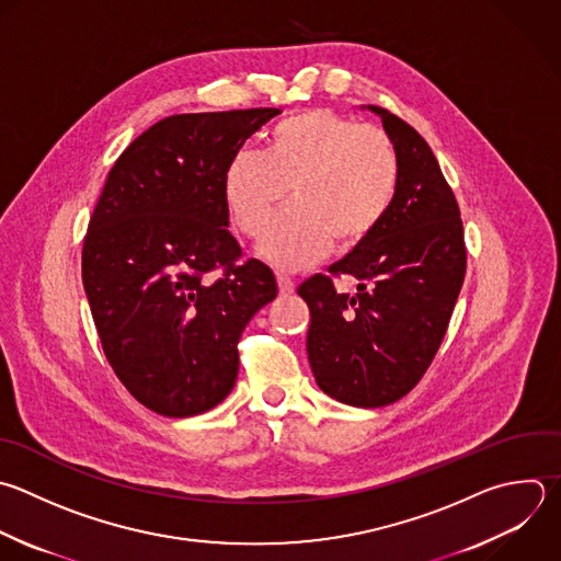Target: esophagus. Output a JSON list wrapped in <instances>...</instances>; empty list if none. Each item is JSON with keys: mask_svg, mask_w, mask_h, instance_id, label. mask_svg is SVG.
<instances>
[{"mask_svg": "<svg viewBox=\"0 0 561 561\" xmlns=\"http://www.w3.org/2000/svg\"><path fill=\"white\" fill-rule=\"evenodd\" d=\"M276 280H278V291L283 294V296H287V294H291L294 291V278L289 276V274H285V272H278L276 274Z\"/></svg>", "mask_w": 561, "mask_h": 561, "instance_id": "esophagus-1", "label": "esophagus"}]
</instances>
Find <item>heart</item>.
Returning <instances> with one entry per match:
<instances>
[{
	"instance_id": "obj_1",
	"label": "heart",
	"mask_w": 561,
	"mask_h": 561,
	"mask_svg": "<svg viewBox=\"0 0 561 561\" xmlns=\"http://www.w3.org/2000/svg\"><path fill=\"white\" fill-rule=\"evenodd\" d=\"M399 160L390 136L331 110H307L270 129L263 153L239 151L224 173L234 226L261 237L287 202L261 254L280 267H305L331 243L351 250L383 221L397 191Z\"/></svg>"
}]
</instances>
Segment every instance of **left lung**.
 <instances>
[{
	"label": "left lung",
	"instance_id": "obj_1",
	"mask_svg": "<svg viewBox=\"0 0 561 561\" xmlns=\"http://www.w3.org/2000/svg\"><path fill=\"white\" fill-rule=\"evenodd\" d=\"M381 116L397 160L394 199L379 228L329 267L353 276L340 294L324 274L298 294L311 311L307 355L318 386L357 408H381L408 394L430 368L462 287L467 250L458 202L430 145L399 116Z\"/></svg>",
	"mask_w": 561,
	"mask_h": 561
}]
</instances>
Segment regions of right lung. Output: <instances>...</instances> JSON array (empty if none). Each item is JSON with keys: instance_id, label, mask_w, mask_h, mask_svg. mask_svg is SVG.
Wrapping results in <instances>:
<instances>
[{"instance_id": "obj_1", "label": "right lung", "mask_w": 561, "mask_h": 561, "mask_svg": "<svg viewBox=\"0 0 561 561\" xmlns=\"http://www.w3.org/2000/svg\"><path fill=\"white\" fill-rule=\"evenodd\" d=\"M278 114L156 123L121 153L90 217L83 285L105 357L162 416L202 414L230 394L239 337L278 294L265 263L241 259L224 193L230 158Z\"/></svg>"}]
</instances>
